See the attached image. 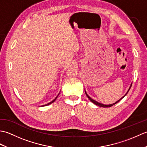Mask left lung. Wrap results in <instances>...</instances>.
Listing matches in <instances>:
<instances>
[{
	"label": "left lung",
	"mask_w": 147,
	"mask_h": 147,
	"mask_svg": "<svg viewBox=\"0 0 147 147\" xmlns=\"http://www.w3.org/2000/svg\"><path fill=\"white\" fill-rule=\"evenodd\" d=\"M131 85H132V83L131 84V85H130V86H129V90H127V92H126V93L125 95H124L123 97H121L119 100H117V102H115V103H114V104H109V105H104V104H101V103H99V102H96V101H95V100H93V99H92L91 97H90V96L87 94V93L86 92V91H85V93H86V95L88 96V98H89V100L90 101H91L92 103H93V104H95V105H98V106H99V107H111V106H112V105H115V104H117V103L118 102H119L122 99V98H123L124 96H125L126 95H127V93H128V92H129V89L131 88Z\"/></svg>",
	"instance_id": "left-lung-1"
}]
</instances>
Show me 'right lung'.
<instances>
[{
	"instance_id": "right-lung-1",
	"label": "right lung",
	"mask_w": 147,
	"mask_h": 147,
	"mask_svg": "<svg viewBox=\"0 0 147 147\" xmlns=\"http://www.w3.org/2000/svg\"><path fill=\"white\" fill-rule=\"evenodd\" d=\"M59 94L57 95V96H56V97L55 98V99L54 100H53L52 101V102H49V104H45V105H42V107H43V106H47V105H50V104H52V103H53V102H54L55 100L56 99H57V96H59Z\"/></svg>"
}]
</instances>
